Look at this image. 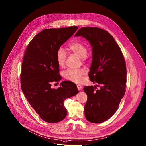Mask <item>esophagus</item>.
<instances>
[{
  "instance_id": "obj_1",
  "label": "esophagus",
  "mask_w": 146,
  "mask_h": 146,
  "mask_svg": "<svg viewBox=\"0 0 146 146\" xmlns=\"http://www.w3.org/2000/svg\"><path fill=\"white\" fill-rule=\"evenodd\" d=\"M76 86H77V88H78V90H81L82 89V86H81V85L78 84V85H76Z\"/></svg>"
}]
</instances>
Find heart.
<instances>
[{
    "instance_id": "b5f03b06",
    "label": "heart",
    "mask_w": 146,
    "mask_h": 146,
    "mask_svg": "<svg viewBox=\"0 0 146 146\" xmlns=\"http://www.w3.org/2000/svg\"><path fill=\"white\" fill-rule=\"evenodd\" d=\"M68 48L74 53L76 54L83 60L87 58V48L83 43L81 42H74L68 46ZM66 58V54L65 50L62 48H59L56 51V60L59 66H63L65 64ZM86 70L80 69H68L64 72V76L71 81L79 83L84 80V76L86 74Z\"/></svg>"
}]
</instances>
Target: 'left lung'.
Returning <instances> with one entry per match:
<instances>
[{
  "mask_svg": "<svg viewBox=\"0 0 146 146\" xmlns=\"http://www.w3.org/2000/svg\"><path fill=\"white\" fill-rule=\"evenodd\" d=\"M81 36L92 48V61L89 78L96 86H85L87 101L85 116L92 123H101L117 111L126 88V65L122 51L114 38L106 30L97 27H83L75 36Z\"/></svg>",
  "mask_w": 146,
  "mask_h": 146,
  "instance_id": "left-lung-1",
  "label": "left lung"
}]
</instances>
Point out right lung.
<instances>
[{
	"label": "right lung",
	"instance_id": "1",
	"mask_svg": "<svg viewBox=\"0 0 146 146\" xmlns=\"http://www.w3.org/2000/svg\"><path fill=\"white\" fill-rule=\"evenodd\" d=\"M78 29H45L34 37L25 50L21 72L22 92L27 101L43 120L55 123L66 117L64 101L78 92L72 82L64 81L55 89L51 84L61 80L56 60V51Z\"/></svg>",
	"mask_w": 146,
	"mask_h": 146
}]
</instances>
